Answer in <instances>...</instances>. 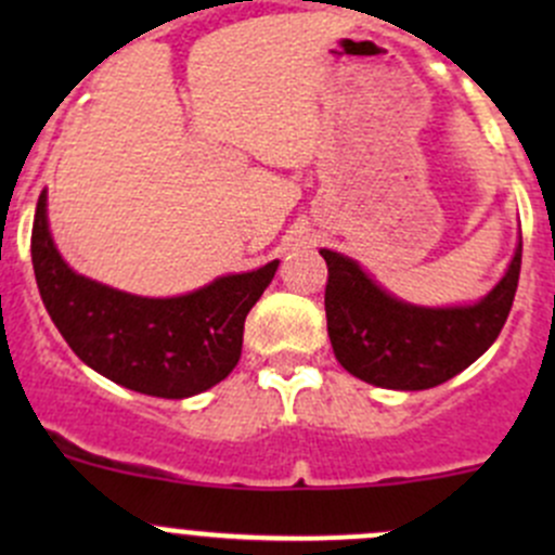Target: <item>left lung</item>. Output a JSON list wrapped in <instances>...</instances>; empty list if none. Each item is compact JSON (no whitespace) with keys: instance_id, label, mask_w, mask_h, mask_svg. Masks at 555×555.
Here are the masks:
<instances>
[{"instance_id":"obj_1","label":"left lung","mask_w":555,"mask_h":555,"mask_svg":"<svg viewBox=\"0 0 555 555\" xmlns=\"http://www.w3.org/2000/svg\"><path fill=\"white\" fill-rule=\"evenodd\" d=\"M327 262L324 313L335 360L384 389H429L473 365L496 340L513 309L520 244L505 279L467 309H416L386 295L349 257L322 249Z\"/></svg>"}]
</instances>
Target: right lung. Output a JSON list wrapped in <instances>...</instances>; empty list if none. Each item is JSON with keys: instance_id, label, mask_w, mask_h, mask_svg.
<instances>
[{"instance_id": "1", "label": "right lung", "mask_w": 555, "mask_h": 555, "mask_svg": "<svg viewBox=\"0 0 555 555\" xmlns=\"http://www.w3.org/2000/svg\"><path fill=\"white\" fill-rule=\"evenodd\" d=\"M31 266L50 319L77 357L109 382L153 397L198 395L236 367L244 322L279 260L182 298H137L69 271L55 251L39 195Z\"/></svg>"}]
</instances>
